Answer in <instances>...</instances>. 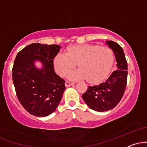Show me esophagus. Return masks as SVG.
I'll return each mask as SVG.
<instances>
[{
    "instance_id": "obj_1",
    "label": "esophagus",
    "mask_w": 147,
    "mask_h": 147,
    "mask_svg": "<svg viewBox=\"0 0 147 147\" xmlns=\"http://www.w3.org/2000/svg\"><path fill=\"white\" fill-rule=\"evenodd\" d=\"M74 85V84L73 83H70V82H65V87H69V86H73Z\"/></svg>"
}]
</instances>
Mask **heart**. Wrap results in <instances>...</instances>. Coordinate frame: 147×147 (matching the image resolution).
<instances>
[{
	"label": "heart",
	"instance_id": "obj_1",
	"mask_svg": "<svg viewBox=\"0 0 147 147\" xmlns=\"http://www.w3.org/2000/svg\"><path fill=\"white\" fill-rule=\"evenodd\" d=\"M113 54L110 48L97 45H74L66 53H59L54 59L55 69L59 75H67L78 63L80 69L69 74L71 81L86 79L96 83L104 79L113 63Z\"/></svg>",
	"mask_w": 147,
	"mask_h": 147
}]
</instances>
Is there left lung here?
<instances>
[{
    "label": "left lung",
    "instance_id": "8db88e82",
    "mask_svg": "<svg viewBox=\"0 0 147 147\" xmlns=\"http://www.w3.org/2000/svg\"><path fill=\"white\" fill-rule=\"evenodd\" d=\"M106 44L114 52L117 68L104 82L88 86L82 98L92 110L104 112L117 105L124 95L127 82V62L124 50L115 42L106 41Z\"/></svg>",
    "mask_w": 147,
    "mask_h": 147
}]
</instances>
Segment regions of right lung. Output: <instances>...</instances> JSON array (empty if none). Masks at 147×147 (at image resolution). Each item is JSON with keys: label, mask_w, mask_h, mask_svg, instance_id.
Returning a JSON list of instances; mask_svg holds the SVG:
<instances>
[{"label": "right lung", "mask_w": 147, "mask_h": 147, "mask_svg": "<svg viewBox=\"0 0 147 147\" xmlns=\"http://www.w3.org/2000/svg\"><path fill=\"white\" fill-rule=\"evenodd\" d=\"M60 45L34 43L16 55L12 79L16 95L29 113L45 117L56 110L65 90V81L55 73L53 59ZM42 64L41 68L35 62Z\"/></svg>", "instance_id": "1"}]
</instances>
